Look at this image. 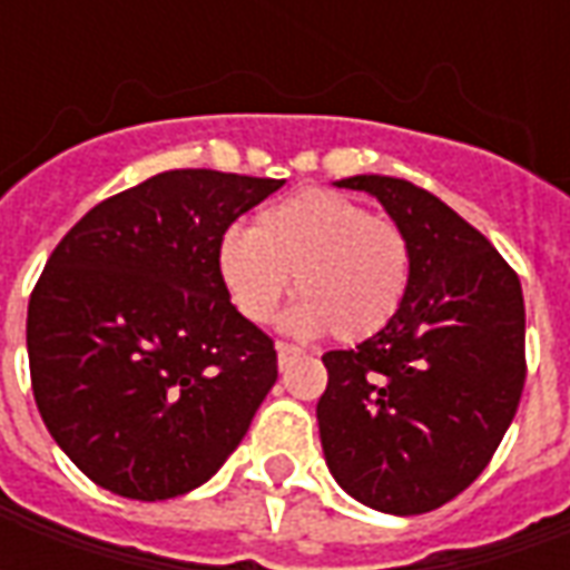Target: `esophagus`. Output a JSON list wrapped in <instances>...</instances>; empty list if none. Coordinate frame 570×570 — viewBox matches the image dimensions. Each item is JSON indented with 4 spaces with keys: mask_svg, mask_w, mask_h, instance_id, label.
<instances>
[{
    "mask_svg": "<svg viewBox=\"0 0 570 570\" xmlns=\"http://www.w3.org/2000/svg\"><path fill=\"white\" fill-rule=\"evenodd\" d=\"M298 354H302V347L289 345V342H277V363H281V370H286Z\"/></svg>",
    "mask_w": 570,
    "mask_h": 570,
    "instance_id": "esophagus-1",
    "label": "esophagus"
}]
</instances>
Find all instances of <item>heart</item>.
<instances>
[{
	"label": "heart",
	"mask_w": 570,
	"mask_h": 570,
	"mask_svg": "<svg viewBox=\"0 0 570 570\" xmlns=\"http://www.w3.org/2000/svg\"><path fill=\"white\" fill-rule=\"evenodd\" d=\"M225 293L249 323H272L289 293L293 330L366 342L394 321L412 284L403 225L333 188H298L256 213L253 228H225L216 244Z\"/></svg>",
	"instance_id": "b5f03b06"
}]
</instances>
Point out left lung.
I'll list each match as a JSON object with an SVG mask.
<instances>
[{"label":"left lung","mask_w":570,"mask_h":570,"mask_svg":"<svg viewBox=\"0 0 570 570\" xmlns=\"http://www.w3.org/2000/svg\"><path fill=\"white\" fill-rule=\"evenodd\" d=\"M412 244V284L382 333L326 351L317 403L335 482L372 510L419 515L458 498L489 466L525 387L519 274L489 237L428 188L351 176Z\"/></svg>","instance_id":"8db88e82"}]
</instances>
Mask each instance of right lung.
I'll return each instance as SVG.
<instances>
[{
	"label": "right lung",
	"instance_id": "right-lung-1",
	"mask_svg": "<svg viewBox=\"0 0 570 570\" xmlns=\"http://www.w3.org/2000/svg\"><path fill=\"white\" fill-rule=\"evenodd\" d=\"M281 186L167 170L100 200L45 262L27 311L32 396L100 489L186 494L244 440L277 382V351L232 305L216 244Z\"/></svg>",
	"mask_w": 570,
	"mask_h": 570
}]
</instances>
